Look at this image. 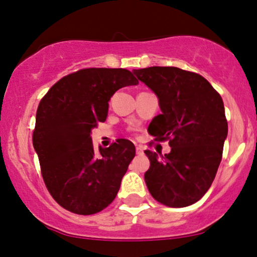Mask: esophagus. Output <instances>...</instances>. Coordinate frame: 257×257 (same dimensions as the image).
<instances>
[{
	"label": "esophagus",
	"mask_w": 257,
	"mask_h": 257,
	"mask_svg": "<svg viewBox=\"0 0 257 257\" xmlns=\"http://www.w3.org/2000/svg\"><path fill=\"white\" fill-rule=\"evenodd\" d=\"M137 153H138V155H143V153H144V147L140 146V145L137 146Z\"/></svg>",
	"instance_id": "1"
}]
</instances>
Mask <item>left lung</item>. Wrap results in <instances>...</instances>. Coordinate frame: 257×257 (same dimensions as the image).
<instances>
[{
	"mask_svg": "<svg viewBox=\"0 0 257 257\" xmlns=\"http://www.w3.org/2000/svg\"><path fill=\"white\" fill-rule=\"evenodd\" d=\"M158 96L162 113L149 125L155 141L172 151L146 150L145 182L157 202L184 208L198 202L213 184L222 159L228 125L220 94L203 76L173 66L133 71Z\"/></svg>",
	"mask_w": 257,
	"mask_h": 257,
	"instance_id": "obj_1",
	"label": "left lung"
}]
</instances>
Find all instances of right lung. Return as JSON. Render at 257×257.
<instances>
[{
  "label": "right lung",
  "instance_id": "1",
  "mask_svg": "<svg viewBox=\"0 0 257 257\" xmlns=\"http://www.w3.org/2000/svg\"><path fill=\"white\" fill-rule=\"evenodd\" d=\"M138 83L125 69H82L59 79L40 101L32 144L47 190L66 210L96 214L116 198L135 146L118 139L96 152L90 133L106 120L111 96Z\"/></svg>",
  "mask_w": 257,
  "mask_h": 257
}]
</instances>
